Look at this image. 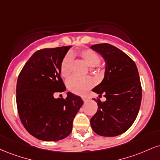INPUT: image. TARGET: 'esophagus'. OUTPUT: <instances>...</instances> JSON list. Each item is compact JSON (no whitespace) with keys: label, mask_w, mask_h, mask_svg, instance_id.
I'll return each instance as SVG.
<instances>
[{"label":"esophagus","mask_w":160,"mask_h":160,"mask_svg":"<svg viewBox=\"0 0 160 160\" xmlns=\"http://www.w3.org/2000/svg\"><path fill=\"white\" fill-rule=\"evenodd\" d=\"M82 101H83V102H86V101L88 100V98H86V97H82Z\"/></svg>","instance_id":"esophagus-1"}]
</instances>
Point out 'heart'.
Segmentation results:
<instances>
[{"mask_svg": "<svg viewBox=\"0 0 160 160\" xmlns=\"http://www.w3.org/2000/svg\"><path fill=\"white\" fill-rule=\"evenodd\" d=\"M79 56L89 67H98L100 63V57L95 51L90 49H81L78 52ZM74 54L66 55L64 59L62 60L61 65V74L63 78H67L71 75V67L73 64V56ZM95 82L90 78H72L67 82L68 89L71 92L77 95H83L87 92L88 89L94 86Z\"/></svg>", "mask_w": 160, "mask_h": 160, "instance_id": "1", "label": "heart"}]
</instances>
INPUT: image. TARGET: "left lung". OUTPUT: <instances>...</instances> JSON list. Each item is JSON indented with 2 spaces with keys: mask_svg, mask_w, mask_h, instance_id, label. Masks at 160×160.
Returning <instances> with one entry per match:
<instances>
[{
  "mask_svg": "<svg viewBox=\"0 0 160 160\" xmlns=\"http://www.w3.org/2000/svg\"><path fill=\"white\" fill-rule=\"evenodd\" d=\"M90 48L102 55L105 61L104 78L92 91L105 102L95 100L98 106L90 123L95 133L113 137L131 127L140 109L142 89L138 71L134 61L126 53L108 43Z\"/></svg>",
  "mask_w": 160,
  "mask_h": 160,
  "instance_id": "obj_1",
  "label": "left lung"
}]
</instances>
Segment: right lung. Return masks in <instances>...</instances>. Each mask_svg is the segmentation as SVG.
<instances>
[{"instance_id":"add662e5","label":"right lung","mask_w":160,"mask_h":160,"mask_svg":"<svg viewBox=\"0 0 160 160\" xmlns=\"http://www.w3.org/2000/svg\"><path fill=\"white\" fill-rule=\"evenodd\" d=\"M71 46L40 49L32 55L19 75L16 104L25 129L36 138L56 141L72 131L73 120L83 104L80 96L67 93L55 98V92L66 89L61 78V65Z\"/></svg>"}]
</instances>
